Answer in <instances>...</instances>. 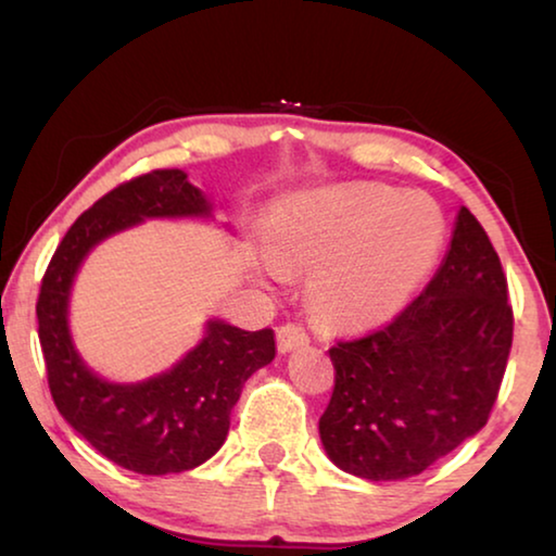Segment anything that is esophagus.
<instances>
[{
  "label": "esophagus",
  "mask_w": 556,
  "mask_h": 556,
  "mask_svg": "<svg viewBox=\"0 0 556 556\" xmlns=\"http://www.w3.org/2000/svg\"><path fill=\"white\" fill-rule=\"evenodd\" d=\"M307 332L301 326H280L278 328V350L280 353H293L295 348L307 345Z\"/></svg>",
  "instance_id": "34e87169"
}]
</instances>
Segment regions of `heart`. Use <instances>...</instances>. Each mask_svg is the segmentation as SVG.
I'll list each match as a JSON object with an SVG mask.
<instances>
[{"instance_id": "b5f03b06", "label": "heart", "mask_w": 556, "mask_h": 556, "mask_svg": "<svg viewBox=\"0 0 556 556\" xmlns=\"http://www.w3.org/2000/svg\"><path fill=\"white\" fill-rule=\"evenodd\" d=\"M445 218L422 193L336 184L288 195L273 213L268 273L311 270L307 301L340 330H372L413 301L438 266Z\"/></svg>"}]
</instances>
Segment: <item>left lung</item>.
Here are the masks:
<instances>
[{
    "mask_svg": "<svg viewBox=\"0 0 556 556\" xmlns=\"http://www.w3.org/2000/svg\"><path fill=\"white\" fill-rule=\"evenodd\" d=\"M509 348L507 278L463 206L420 298L388 328L330 348L336 390L318 422L330 463L370 482L425 472L486 425Z\"/></svg>",
    "mask_w": 556,
    "mask_h": 556,
    "instance_id": "1",
    "label": "left lung"
}]
</instances>
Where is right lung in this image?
<instances>
[{
    "label": "right lung",
    "instance_id": "right-lung-1",
    "mask_svg": "<svg viewBox=\"0 0 556 556\" xmlns=\"http://www.w3.org/2000/svg\"><path fill=\"white\" fill-rule=\"evenodd\" d=\"M159 218L216 220V213L181 168L151 170L118 186L66 230L37 303L39 343L59 415L111 463L139 475L186 472L216 455L245 380L276 357L273 330L249 332L208 318L199 343L151 378L106 380L84 361L70 328L76 273L106 238ZM224 228L230 230L228 224Z\"/></svg>",
    "mask_w": 556,
    "mask_h": 556
}]
</instances>
